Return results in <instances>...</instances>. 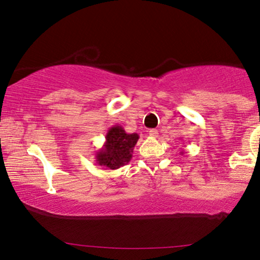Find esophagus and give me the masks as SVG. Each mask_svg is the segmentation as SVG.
I'll return each mask as SVG.
<instances>
[{
  "mask_svg": "<svg viewBox=\"0 0 260 260\" xmlns=\"http://www.w3.org/2000/svg\"><path fill=\"white\" fill-rule=\"evenodd\" d=\"M148 134H149V136H151V137H157V135H158L157 130L156 129H150L148 131Z\"/></svg>",
  "mask_w": 260,
  "mask_h": 260,
  "instance_id": "1",
  "label": "esophagus"
}]
</instances>
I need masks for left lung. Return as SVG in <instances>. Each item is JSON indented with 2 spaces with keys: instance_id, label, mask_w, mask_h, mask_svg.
<instances>
[{
  "instance_id": "obj_1",
  "label": "left lung",
  "mask_w": 260,
  "mask_h": 260,
  "mask_svg": "<svg viewBox=\"0 0 260 260\" xmlns=\"http://www.w3.org/2000/svg\"><path fill=\"white\" fill-rule=\"evenodd\" d=\"M181 154H182V152H181Z\"/></svg>"
}]
</instances>
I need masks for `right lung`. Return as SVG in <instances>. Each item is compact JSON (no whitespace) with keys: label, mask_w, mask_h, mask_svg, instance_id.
Masks as SVG:
<instances>
[{"label":"right lung","mask_w":260,"mask_h":260,"mask_svg":"<svg viewBox=\"0 0 260 260\" xmlns=\"http://www.w3.org/2000/svg\"><path fill=\"white\" fill-rule=\"evenodd\" d=\"M138 138L137 134H127L120 125H113L108 130L105 143L95 154V163L106 169H118L130 162Z\"/></svg>","instance_id":"right-lung-1"}]
</instances>
